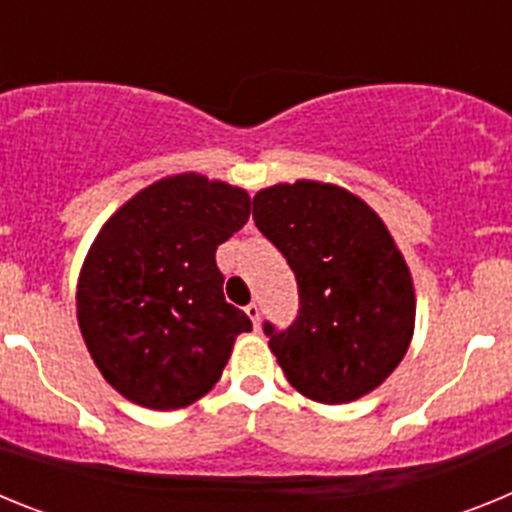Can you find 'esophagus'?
Returning <instances> with one entry per match:
<instances>
[{
  "instance_id": "esophagus-1",
  "label": "esophagus",
  "mask_w": 512,
  "mask_h": 512,
  "mask_svg": "<svg viewBox=\"0 0 512 512\" xmlns=\"http://www.w3.org/2000/svg\"><path fill=\"white\" fill-rule=\"evenodd\" d=\"M246 315L251 318L253 328H259V320H261V307L256 305V302H251V305H246Z\"/></svg>"
}]
</instances>
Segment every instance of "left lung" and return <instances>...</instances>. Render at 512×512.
I'll return each instance as SVG.
<instances>
[{"label": "left lung", "mask_w": 512, "mask_h": 512, "mask_svg": "<svg viewBox=\"0 0 512 512\" xmlns=\"http://www.w3.org/2000/svg\"><path fill=\"white\" fill-rule=\"evenodd\" d=\"M253 220L300 292L295 323H264L289 384L323 405L377 390L408 354L415 328L413 279L382 217L348 189L300 179L261 189Z\"/></svg>", "instance_id": "obj_1"}]
</instances>
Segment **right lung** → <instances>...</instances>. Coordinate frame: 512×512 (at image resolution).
<instances>
[{
  "label": "right lung",
  "mask_w": 512,
  "mask_h": 512,
  "mask_svg": "<svg viewBox=\"0 0 512 512\" xmlns=\"http://www.w3.org/2000/svg\"><path fill=\"white\" fill-rule=\"evenodd\" d=\"M251 215L246 189L202 174L140 189L104 223L76 289V318L102 377L135 405L187 408L212 390L251 330L225 302L215 251Z\"/></svg>",
  "instance_id": "right-lung-1"
}]
</instances>
